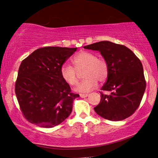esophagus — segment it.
<instances>
[{
  "instance_id": "obj_1",
  "label": "esophagus",
  "mask_w": 158,
  "mask_h": 158,
  "mask_svg": "<svg viewBox=\"0 0 158 158\" xmlns=\"http://www.w3.org/2000/svg\"><path fill=\"white\" fill-rule=\"evenodd\" d=\"M89 96V94H80V97L84 98H86Z\"/></svg>"
}]
</instances>
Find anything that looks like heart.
<instances>
[{"label": "heart", "mask_w": 158, "mask_h": 158, "mask_svg": "<svg viewBox=\"0 0 158 158\" xmlns=\"http://www.w3.org/2000/svg\"><path fill=\"white\" fill-rule=\"evenodd\" d=\"M73 67L65 63L60 68V75L67 84L74 85L79 81L78 72L84 69L83 76L85 79L79 83L75 90L79 93H88L95 89L98 80L104 81L109 74L107 62L98 58L94 53L82 51L77 53L72 59Z\"/></svg>", "instance_id": "obj_1"}]
</instances>
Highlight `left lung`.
Here are the masks:
<instances>
[{"instance_id":"1","label":"left lung","mask_w":158,"mask_h":158,"mask_svg":"<svg viewBox=\"0 0 158 158\" xmlns=\"http://www.w3.org/2000/svg\"><path fill=\"white\" fill-rule=\"evenodd\" d=\"M99 51L107 62V80L101 90L100 102L94 108L99 116L112 121H122L135 113L145 92L146 84L140 60L124 45L101 41L84 47Z\"/></svg>"}]
</instances>
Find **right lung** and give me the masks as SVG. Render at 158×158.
<instances>
[{"label": "right lung", "mask_w": 158, "mask_h": 158, "mask_svg": "<svg viewBox=\"0 0 158 158\" xmlns=\"http://www.w3.org/2000/svg\"><path fill=\"white\" fill-rule=\"evenodd\" d=\"M77 49L42 47L22 60L15 93L28 121L40 127H53L70 115L73 101L79 95L71 93L60 75V68Z\"/></svg>", "instance_id": "add662e5"}]
</instances>
